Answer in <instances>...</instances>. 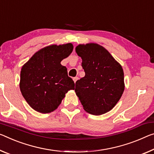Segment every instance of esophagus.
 Returning a JSON list of instances; mask_svg holds the SVG:
<instances>
[{
    "instance_id": "obj_1",
    "label": "esophagus",
    "mask_w": 154,
    "mask_h": 154,
    "mask_svg": "<svg viewBox=\"0 0 154 154\" xmlns=\"http://www.w3.org/2000/svg\"><path fill=\"white\" fill-rule=\"evenodd\" d=\"M78 79H79V78H78L77 77H73V81H74V82L75 83V82H76L77 81V80Z\"/></svg>"
}]
</instances>
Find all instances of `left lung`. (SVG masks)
<instances>
[{"label":"left lung","instance_id":"1","mask_svg":"<svg viewBox=\"0 0 154 154\" xmlns=\"http://www.w3.org/2000/svg\"><path fill=\"white\" fill-rule=\"evenodd\" d=\"M75 51L82 58L86 73L76 82L75 90L84 110L93 115L110 111L125 90L121 65L97 43L79 45Z\"/></svg>","mask_w":154,"mask_h":154}]
</instances>
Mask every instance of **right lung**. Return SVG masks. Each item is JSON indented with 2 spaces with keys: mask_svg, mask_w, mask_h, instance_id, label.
Segmentation results:
<instances>
[{
  "mask_svg": "<svg viewBox=\"0 0 154 154\" xmlns=\"http://www.w3.org/2000/svg\"><path fill=\"white\" fill-rule=\"evenodd\" d=\"M71 43L51 45L41 48L21 68L20 89L34 110L50 113L58 108L75 83L61 62L72 52Z\"/></svg>",
  "mask_w": 154,
  "mask_h": 154,
  "instance_id": "obj_1",
  "label": "right lung"
}]
</instances>
